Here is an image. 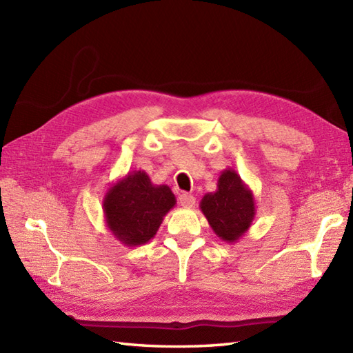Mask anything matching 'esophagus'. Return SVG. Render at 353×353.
Returning a JSON list of instances; mask_svg holds the SVG:
<instances>
[{
    "mask_svg": "<svg viewBox=\"0 0 353 353\" xmlns=\"http://www.w3.org/2000/svg\"><path fill=\"white\" fill-rule=\"evenodd\" d=\"M179 203L183 208H192L194 203H196V199L188 192H182L181 196H179Z\"/></svg>",
    "mask_w": 353,
    "mask_h": 353,
    "instance_id": "esophagus-1",
    "label": "esophagus"
}]
</instances>
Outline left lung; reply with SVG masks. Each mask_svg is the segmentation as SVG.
I'll list each match as a JSON object with an SVG mask.
<instances>
[{
	"instance_id": "8db88e82",
	"label": "left lung",
	"mask_w": 353,
	"mask_h": 353,
	"mask_svg": "<svg viewBox=\"0 0 353 353\" xmlns=\"http://www.w3.org/2000/svg\"><path fill=\"white\" fill-rule=\"evenodd\" d=\"M200 209L214 234L226 243H236L249 230L256 215L252 190L232 168L221 171L216 191L205 194Z\"/></svg>"
}]
</instances>
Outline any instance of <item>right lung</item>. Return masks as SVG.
<instances>
[{
  "label": "right lung",
  "instance_id": "obj_1",
  "mask_svg": "<svg viewBox=\"0 0 353 353\" xmlns=\"http://www.w3.org/2000/svg\"><path fill=\"white\" fill-rule=\"evenodd\" d=\"M170 186L153 185L145 171L127 172L103 200L106 226L119 243L137 247L154 238L163 216L174 208Z\"/></svg>",
  "mask_w": 353,
  "mask_h": 353
}]
</instances>
